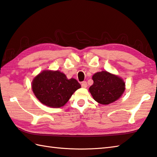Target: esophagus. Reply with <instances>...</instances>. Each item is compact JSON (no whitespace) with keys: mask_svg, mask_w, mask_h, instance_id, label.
I'll list each match as a JSON object with an SVG mask.
<instances>
[{"mask_svg":"<svg viewBox=\"0 0 157 157\" xmlns=\"http://www.w3.org/2000/svg\"><path fill=\"white\" fill-rule=\"evenodd\" d=\"M81 86H82V87H83V88H86V87H87V82H86V81L82 82Z\"/></svg>","mask_w":157,"mask_h":157,"instance_id":"esophagus-1","label":"esophagus"}]
</instances>
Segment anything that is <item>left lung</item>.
<instances>
[{
    "label": "left lung",
    "mask_w": 157,
    "mask_h": 157,
    "mask_svg": "<svg viewBox=\"0 0 157 157\" xmlns=\"http://www.w3.org/2000/svg\"><path fill=\"white\" fill-rule=\"evenodd\" d=\"M92 79L94 84L89 87V91L93 98L101 104L107 105L117 100L125 89L122 78L107 71L95 73Z\"/></svg>",
    "instance_id": "8db88e82"
}]
</instances>
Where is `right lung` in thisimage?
Segmentation results:
<instances>
[{"label": "right lung", "mask_w": 157, "mask_h": 157, "mask_svg": "<svg viewBox=\"0 0 157 157\" xmlns=\"http://www.w3.org/2000/svg\"><path fill=\"white\" fill-rule=\"evenodd\" d=\"M81 87L76 79H68L63 73L58 70H44L32 82V89L35 96L41 103L52 108L64 105Z\"/></svg>", "instance_id": "add662e5"}]
</instances>
